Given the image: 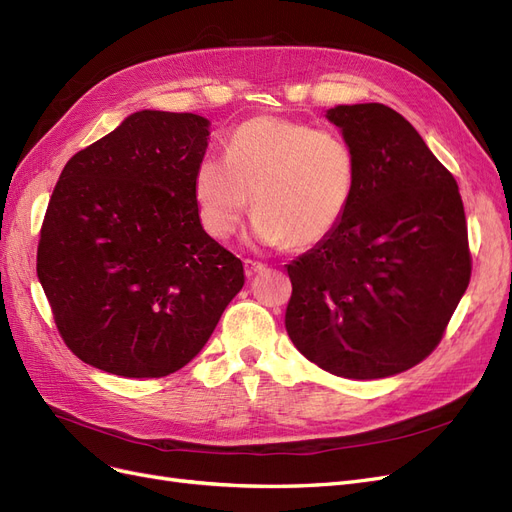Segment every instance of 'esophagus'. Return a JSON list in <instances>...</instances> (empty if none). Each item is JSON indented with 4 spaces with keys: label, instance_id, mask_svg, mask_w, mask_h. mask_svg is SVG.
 Listing matches in <instances>:
<instances>
[{
    "label": "esophagus",
    "instance_id": "34e87169",
    "mask_svg": "<svg viewBox=\"0 0 512 512\" xmlns=\"http://www.w3.org/2000/svg\"><path fill=\"white\" fill-rule=\"evenodd\" d=\"M261 270H266V266H263V263L253 261V259H244V272H246V276H249V278H253Z\"/></svg>",
    "mask_w": 512,
    "mask_h": 512
}]
</instances>
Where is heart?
<instances>
[{
	"mask_svg": "<svg viewBox=\"0 0 512 512\" xmlns=\"http://www.w3.org/2000/svg\"><path fill=\"white\" fill-rule=\"evenodd\" d=\"M355 187V151L338 131L274 117L242 123L227 157L206 155L193 176L197 214L212 238L234 236L253 197V238L293 249L332 236Z\"/></svg>",
	"mask_w": 512,
	"mask_h": 512,
	"instance_id": "obj_1",
	"label": "heart"
}]
</instances>
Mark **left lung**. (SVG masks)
Listing matches in <instances>:
<instances>
[{"label": "left lung", "instance_id": "obj_1", "mask_svg": "<svg viewBox=\"0 0 512 512\" xmlns=\"http://www.w3.org/2000/svg\"><path fill=\"white\" fill-rule=\"evenodd\" d=\"M357 159V187L336 232L287 266L285 327L306 359L372 381L417 366L440 342L470 283L464 204L400 112L327 110Z\"/></svg>", "mask_w": 512, "mask_h": 512}]
</instances>
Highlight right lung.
<instances>
[{"label":"right lung","mask_w":512,"mask_h":512,"mask_svg":"<svg viewBox=\"0 0 512 512\" xmlns=\"http://www.w3.org/2000/svg\"><path fill=\"white\" fill-rule=\"evenodd\" d=\"M208 136L200 114L140 110L65 163L38 278L85 364L168 376L204 349L242 289V261L204 232L193 197Z\"/></svg>","instance_id":"right-lung-1"}]
</instances>
